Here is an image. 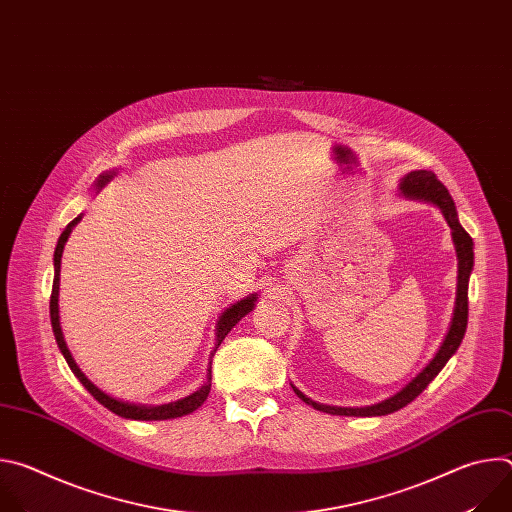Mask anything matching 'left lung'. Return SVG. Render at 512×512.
<instances>
[{"label":"left lung","mask_w":512,"mask_h":512,"mask_svg":"<svg viewBox=\"0 0 512 512\" xmlns=\"http://www.w3.org/2000/svg\"><path fill=\"white\" fill-rule=\"evenodd\" d=\"M399 190L405 198L411 200H421L427 204H433L442 210L446 223L452 229V241L456 247V255H458V289H456V306H454V318L450 324V330L440 346V350L435 352V356L429 360L427 367L411 381L407 383L399 393H395L393 397L375 403V405H367V407H334V405H322L312 401L310 397H306L300 389L294 391L296 395L306 403L312 405L318 411L330 413V415H352V417H377V415H389L395 413L399 409H403L405 405H409L419 393H423V389L437 377L446 362L456 354L458 346L462 344V338L466 334V326H468V281H470V273L474 267V243L472 237L464 231V227L458 221V212H456V204L448 192V188L435 178L433 172L427 170H415L409 172L401 184Z\"/></svg>","instance_id":"8db88e82"}]
</instances>
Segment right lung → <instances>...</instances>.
<instances>
[{"label":"right lung","instance_id":"add662e5","mask_svg":"<svg viewBox=\"0 0 512 512\" xmlns=\"http://www.w3.org/2000/svg\"><path fill=\"white\" fill-rule=\"evenodd\" d=\"M115 176V172H107V174H101L99 180H97V190H101L111 178ZM83 218V214H79L75 221H70L66 225V229L62 231L58 243H56V249H54V281H52V296H50V322H52V332H54V338H56V344L64 356V360L68 362L70 371L75 373V377L83 383V387L103 405L107 407L109 411H113L115 415L119 417H125V419H139V421H160V419H174V417H182V415H188L192 411H196L208 397L210 393V381H212V360L208 362V373H206V383L194 391L192 395L180 399V401H174V403H166V405H156V407H148V405H135V403H125V401H119V399H113L111 395L103 393L97 385H93L85 373L79 369V364L75 362V358H72L66 342H64V334H62V328H60V314H58V289H60V259H62V251H64V245L68 241V235L72 231V227H75L79 221ZM255 302H257V296L251 294L247 296L245 300L233 304L231 308H227L221 318H218V324H216V346H214V352L216 348L221 346V342L225 340V336L233 330V326L245 318L253 308H255ZM214 352L210 354V358L214 356Z\"/></svg>","mask_w":512,"mask_h":512}]
</instances>
